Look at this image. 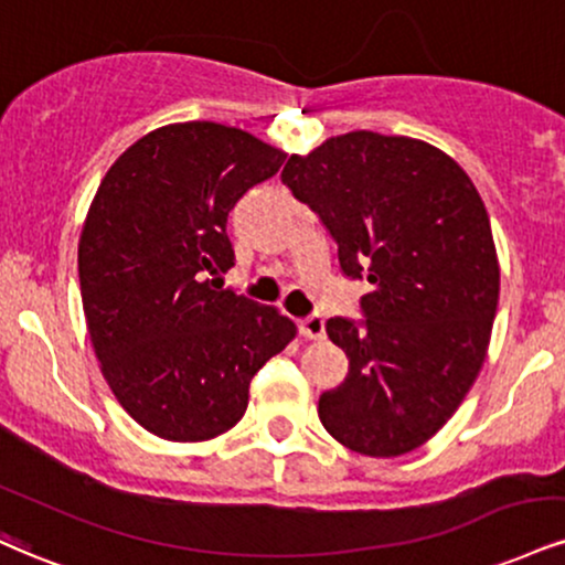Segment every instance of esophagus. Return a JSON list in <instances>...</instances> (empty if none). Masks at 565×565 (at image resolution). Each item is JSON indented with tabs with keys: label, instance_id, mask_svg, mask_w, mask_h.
Listing matches in <instances>:
<instances>
[{
	"label": "esophagus",
	"instance_id": "esophagus-1",
	"mask_svg": "<svg viewBox=\"0 0 565 565\" xmlns=\"http://www.w3.org/2000/svg\"><path fill=\"white\" fill-rule=\"evenodd\" d=\"M297 329H300V334H302L305 339H323L326 323H323V318L318 316V312H312V316L300 318V323H297Z\"/></svg>",
	"mask_w": 565,
	"mask_h": 565
}]
</instances>
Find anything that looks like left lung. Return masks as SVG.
I'll use <instances>...</instances> for the list:
<instances>
[{"mask_svg":"<svg viewBox=\"0 0 565 565\" xmlns=\"http://www.w3.org/2000/svg\"><path fill=\"white\" fill-rule=\"evenodd\" d=\"M281 181L321 217L342 274L373 287L363 321L326 323L350 373L318 418L360 455L416 450L463 403L492 337L500 265L484 202L441 149L373 131L291 154Z\"/></svg>","mask_w":565,"mask_h":565,"instance_id":"left-lung-1","label":"left lung"}]
</instances>
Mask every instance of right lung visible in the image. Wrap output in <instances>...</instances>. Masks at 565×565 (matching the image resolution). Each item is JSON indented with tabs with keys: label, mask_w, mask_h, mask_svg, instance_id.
Here are the masks:
<instances>
[{
	"label": "right lung",
	"mask_w": 565,
	"mask_h": 565,
	"mask_svg": "<svg viewBox=\"0 0 565 565\" xmlns=\"http://www.w3.org/2000/svg\"><path fill=\"white\" fill-rule=\"evenodd\" d=\"M287 154L210 120L141 136L102 179L78 242L94 352L128 416L171 441L228 431L249 382L295 339L276 308L215 287L228 213Z\"/></svg>",
	"instance_id": "add662e5"
}]
</instances>
